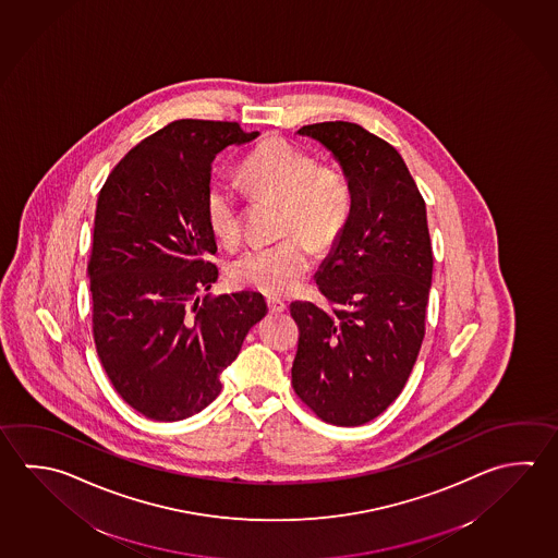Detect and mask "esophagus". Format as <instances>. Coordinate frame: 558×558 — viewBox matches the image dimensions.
Masks as SVG:
<instances>
[{
	"label": "esophagus",
	"instance_id": "esophagus-1",
	"mask_svg": "<svg viewBox=\"0 0 558 558\" xmlns=\"http://www.w3.org/2000/svg\"><path fill=\"white\" fill-rule=\"evenodd\" d=\"M267 306L271 313H284L287 311V304L281 299H267Z\"/></svg>",
	"mask_w": 558,
	"mask_h": 558
}]
</instances>
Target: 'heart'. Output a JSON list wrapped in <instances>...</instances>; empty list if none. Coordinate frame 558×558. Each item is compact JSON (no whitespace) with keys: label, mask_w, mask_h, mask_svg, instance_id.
Wrapping results in <instances>:
<instances>
[{"label":"heart","mask_w":558,"mask_h":558,"mask_svg":"<svg viewBox=\"0 0 558 558\" xmlns=\"http://www.w3.org/2000/svg\"><path fill=\"white\" fill-rule=\"evenodd\" d=\"M243 189L254 196L281 203L283 240L252 245L230 265L233 281L262 293L293 291L311 271V246L326 250L338 240L350 216V184L332 165L316 162L315 155L269 135L243 157L238 169ZM214 235L233 245L242 238V210L232 186L214 183L204 203Z\"/></svg>","instance_id":"heart-1"}]
</instances>
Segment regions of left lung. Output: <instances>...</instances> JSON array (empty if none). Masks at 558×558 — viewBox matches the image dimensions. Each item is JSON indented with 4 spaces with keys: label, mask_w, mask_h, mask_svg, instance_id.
<instances>
[{
    "label": "left lung",
    "mask_w": 558,
    "mask_h": 558,
    "mask_svg": "<svg viewBox=\"0 0 558 558\" xmlns=\"http://www.w3.org/2000/svg\"><path fill=\"white\" fill-rule=\"evenodd\" d=\"M344 169L352 204L316 274L326 304H291L293 389L318 418L364 425L403 391L425 338L433 247L423 196L403 157L352 122L303 125Z\"/></svg>",
    "instance_id": "left-lung-1"
}]
</instances>
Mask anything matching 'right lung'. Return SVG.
<instances>
[{"label":"right lung","mask_w":558,"mask_h":558,"mask_svg":"<svg viewBox=\"0 0 558 558\" xmlns=\"http://www.w3.org/2000/svg\"><path fill=\"white\" fill-rule=\"evenodd\" d=\"M240 123L177 120L125 153L101 186L88 277L92 335L116 391L153 421L220 396V374L267 315L264 294H206L218 279L204 203L214 157L255 140Z\"/></svg>","instance_id":"add662e5"}]
</instances>
